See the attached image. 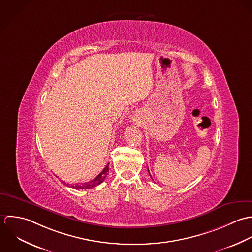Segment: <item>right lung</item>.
Wrapping results in <instances>:
<instances>
[{
    "label": "right lung",
    "mask_w": 252,
    "mask_h": 252,
    "mask_svg": "<svg viewBox=\"0 0 252 252\" xmlns=\"http://www.w3.org/2000/svg\"><path fill=\"white\" fill-rule=\"evenodd\" d=\"M108 171H109V163L105 166V168L101 171L100 173L92 181H89L87 183H82V184H75V185H71L72 188L75 189H90V188H94L97 185L101 184L104 179L106 178V176L108 175ZM68 186V185H67Z\"/></svg>",
    "instance_id": "add662e5"
}]
</instances>
